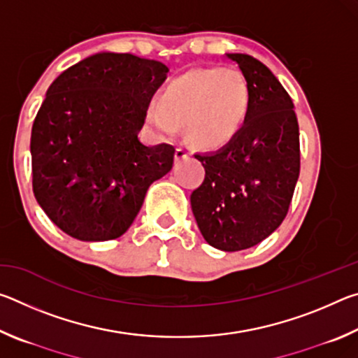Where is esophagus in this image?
<instances>
[{"mask_svg":"<svg viewBox=\"0 0 358 358\" xmlns=\"http://www.w3.org/2000/svg\"><path fill=\"white\" fill-rule=\"evenodd\" d=\"M189 156V151H187L186 148L183 147H178L177 150H175V161H181L185 159V157Z\"/></svg>","mask_w":358,"mask_h":358,"instance_id":"34e87169","label":"esophagus"}]
</instances>
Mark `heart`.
Listing matches in <instances>:
<instances>
[{
    "label": "heart",
    "instance_id": "b5f03b06",
    "mask_svg": "<svg viewBox=\"0 0 358 358\" xmlns=\"http://www.w3.org/2000/svg\"><path fill=\"white\" fill-rule=\"evenodd\" d=\"M250 112V90L240 72L194 69L169 83L148 104L147 120L157 134L173 137L180 124L194 143L220 147L237 136Z\"/></svg>",
    "mask_w": 358,
    "mask_h": 358
}]
</instances>
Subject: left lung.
I'll list each match as a JSON object with an SVG mask.
<instances>
[{"label":"left lung","instance_id":"obj_1","mask_svg":"<svg viewBox=\"0 0 358 358\" xmlns=\"http://www.w3.org/2000/svg\"><path fill=\"white\" fill-rule=\"evenodd\" d=\"M250 90V112L237 136L216 151L196 155L203 183L191 208L205 241L234 252L260 243L287 215L300 173L299 121L292 99L264 63L226 53Z\"/></svg>","mask_w":358,"mask_h":358}]
</instances>
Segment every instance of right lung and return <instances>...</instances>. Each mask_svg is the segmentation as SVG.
Returning a JSON list of instances; mask_svg holds the SVG:
<instances>
[{
  "label": "right lung",
  "instance_id": "1",
  "mask_svg": "<svg viewBox=\"0 0 358 358\" xmlns=\"http://www.w3.org/2000/svg\"><path fill=\"white\" fill-rule=\"evenodd\" d=\"M161 62L101 52L48 87L31 131L34 197L72 238H118L134 222L175 148L138 138L147 108L167 78Z\"/></svg>",
  "mask_w": 358,
  "mask_h": 358
}]
</instances>
